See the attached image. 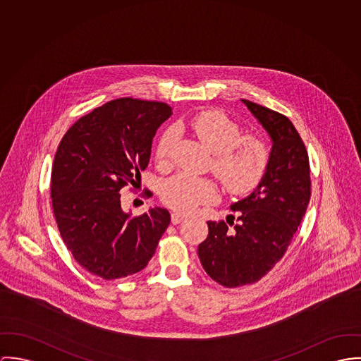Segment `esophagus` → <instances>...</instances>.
<instances>
[{"instance_id": "1", "label": "esophagus", "mask_w": 361, "mask_h": 361, "mask_svg": "<svg viewBox=\"0 0 361 361\" xmlns=\"http://www.w3.org/2000/svg\"><path fill=\"white\" fill-rule=\"evenodd\" d=\"M184 219H185V214H183V213H177V212L171 213V223H173V224H178V223H181Z\"/></svg>"}]
</instances>
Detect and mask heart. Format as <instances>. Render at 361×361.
Returning <instances> with one entry per match:
<instances>
[{"instance_id": "1", "label": "heart", "mask_w": 361, "mask_h": 361, "mask_svg": "<svg viewBox=\"0 0 361 361\" xmlns=\"http://www.w3.org/2000/svg\"><path fill=\"white\" fill-rule=\"evenodd\" d=\"M187 127L212 152L209 167L223 188L231 195L252 192L263 181L271 149L262 134L242 133L238 121L219 109H207L187 121ZM177 133L166 128L155 148V159L161 167L170 164ZM161 200L178 212H192L200 204L217 198V187L209 177L181 171L170 177L161 187Z\"/></svg>"}]
</instances>
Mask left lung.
Returning a JSON list of instances; mask_svg holds the SVG:
<instances>
[{
    "label": "left lung",
    "mask_w": 361,
    "mask_h": 361,
    "mask_svg": "<svg viewBox=\"0 0 361 361\" xmlns=\"http://www.w3.org/2000/svg\"><path fill=\"white\" fill-rule=\"evenodd\" d=\"M273 140L271 159L259 187L233 204V220L207 221V238L198 256L206 274L226 288L262 280L285 255L306 213L310 195V163L306 145L282 114L242 99Z\"/></svg>",
    "instance_id": "8db88e82"
}]
</instances>
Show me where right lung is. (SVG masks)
<instances>
[{
	"instance_id": "1",
	"label": "right lung",
	"mask_w": 361,
	"mask_h": 361,
	"mask_svg": "<svg viewBox=\"0 0 361 361\" xmlns=\"http://www.w3.org/2000/svg\"><path fill=\"white\" fill-rule=\"evenodd\" d=\"M170 115L164 102L118 98L72 124L59 142L51 171L55 220L76 262L94 276L111 281L141 271L170 224L166 209L131 217L121 206V190L135 191Z\"/></svg>"
}]
</instances>
